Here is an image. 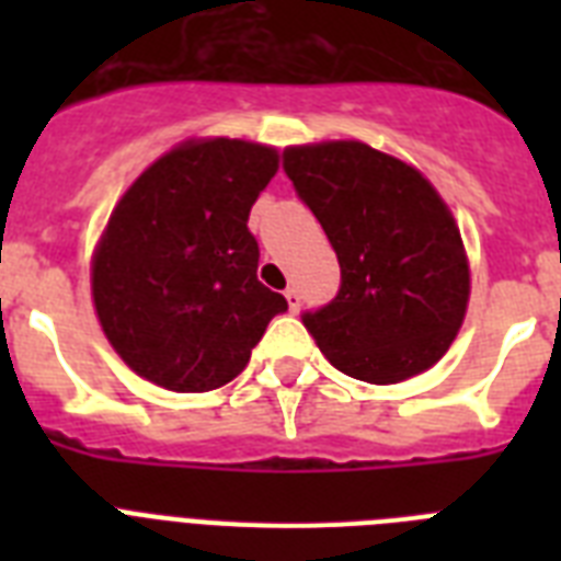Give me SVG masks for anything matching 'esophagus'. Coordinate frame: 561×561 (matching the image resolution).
Instances as JSON below:
<instances>
[{"mask_svg": "<svg viewBox=\"0 0 561 561\" xmlns=\"http://www.w3.org/2000/svg\"><path fill=\"white\" fill-rule=\"evenodd\" d=\"M285 299H288L290 311H299V294H297V288L285 290Z\"/></svg>", "mask_w": 561, "mask_h": 561, "instance_id": "1", "label": "esophagus"}]
</instances>
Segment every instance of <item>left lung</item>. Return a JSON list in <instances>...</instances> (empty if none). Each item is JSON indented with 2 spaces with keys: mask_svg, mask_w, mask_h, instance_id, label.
<instances>
[{
  "mask_svg": "<svg viewBox=\"0 0 561 561\" xmlns=\"http://www.w3.org/2000/svg\"><path fill=\"white\" fill-rule=\"evenodd\" d=\"M285 171L341 264V290L306 314L332 367L399 383L443 358L466 320L469 255L448 203L410 162L358 139L290 145Z\"/></svg>",
  "mask_w": 561,
  "mask_h": 561,
  "instance_id": "obj_1",
  "label": "left lung"
}]
</instances>
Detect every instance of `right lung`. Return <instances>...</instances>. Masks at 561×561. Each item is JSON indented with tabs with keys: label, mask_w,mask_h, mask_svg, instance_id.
<instances>
[{
	"label": "right lung",
	"mask_w": 561,
	"mask_h": 561,
	"mask_svg": "<svg viewBox=\"0 0 561 561\" xmlns=\"http://www.w3.org/2000/svg\"><path fill=\"white\" fill-rule=\"evenodd\" d=\"M279 171L273 145L194 136L127 186L92 250L101 332L136 375L174 392L232 381L288 302L264 288L250 209Z\"/></svg>",
	"instance_id": "1"
}]
</instances>
